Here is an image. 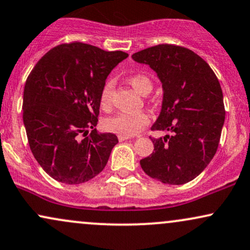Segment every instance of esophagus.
Returning <instances> with one entry per match:
<instances>
[{"label":"esophagus","mask_w":250,"mask_h":250,"mask_svg":"<svg viewBox=\"0 0 250 250\" xmlns=\"http://www.w3.org/2000/svg\"><path fill=\"white\" fill-rule=\"evenodd\" d=\"M129 138H131L130 136H125V135H119V141H127Z\"/></svg>","instance_id":"1"}]
</instances>
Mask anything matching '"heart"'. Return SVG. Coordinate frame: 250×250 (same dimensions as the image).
Here are the masks:
<instances>
[{"label":"heart","instance_id":"1","mask_svg":"<svg viewBox=\"0 0 250 250\" xmlns=\"http://www.w3.org/2000/svg\"><path fill=\"white\" fill-rule=\"evenodd\" d=\"M128 83L135 91L142 95L149 94L152 91L154 83L149 76L143 73H135L128 77ZM114 95V83L113 81H107L101 89L100 101L101 106L104 108H109L112 106ZM150 121L148 114L141 113H119L116 115L108 117L104 121V127L108 131L125 135V136H131V135L137 134L143 127H146Z\"/></svg>","mask_w":250,"mask_h":250}]
</instances>
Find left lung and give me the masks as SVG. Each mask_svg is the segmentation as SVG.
Segmentation results:
<instances>
[{"label": "left lung", "instance_id": "1", "mask_svg": "<svg viewBox=\"0 0 250 250\" xmlns=\"http://www.w3.org/2000/svg\"><path fill=\"white\" fill-rule=\"evenodd\" d=\"M131 57L157 73L163 102L151 130L170 133L151 138L154 151L141 159V167L164 184L191 182L209 164L220 142L225 122L220 83L205 60L186 47L159 44Z\"/></svg>", "mask_w": 250, "mask_h": 250}]
</instances>
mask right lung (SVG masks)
Instances as JSON below:
<instances>
[{
  "label": "right lung",
  "instance_id": "1",
  "mask_svg": "<svg viewBox=\"0 0 250 250\" xmlns=\"http://www.w3.org/2000/svg\"><path fill=\"white\" fill-rule=\"evenodd\" d=\"M127 57L73 42L51 49L29 74L24 127L32 155L53 179L81 184L104 169L119 140L96 130L100 94L108 74Z\"/></svg>",
  "mask_w": 250,
  "mask_h": 250
}]
</instances>
